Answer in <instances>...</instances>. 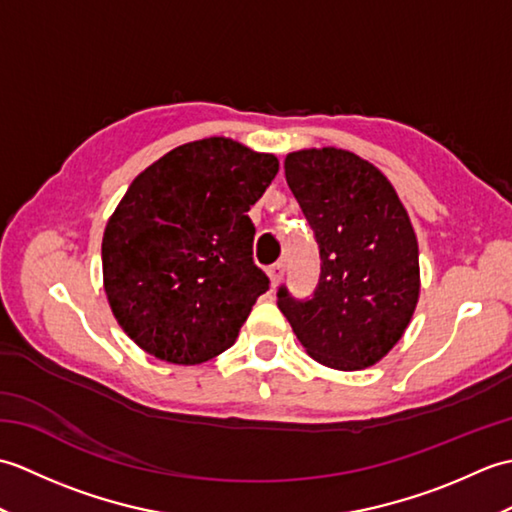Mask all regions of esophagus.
Returning a JSON list of instances; mask_svg holds the SVG:
<instances>
[{
    "label": "esophagus",
    "instance_id": "obj_1",
    "mask_svg": "<svg viewBox=\"0 0 512 512\" xmlns=\"http://www.w3.org/2000/svg\"><path fill=\"white\" fill-rule=\"evenodd\" d=\"M284 273H286V266L277 262L268 268V277H270V284H273V288H277L281 284V279H284Z\"/></svg>",
    "mask_w": 512,
    "mask_h": 512
}]
</instances>
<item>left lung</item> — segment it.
<instances>
[{
    "label": "left lung",
    "mask_w": 512,
    "mask_h": 512,
    "mask_svg": "<svg viewBox=\"0 0 512 512\" xmlns=\"http://www.w3.org/2000/svg\"><path fill=\"white\" fill-rule=\"evenodd\" d=\"M312 226L321 279L308 301L279 288V310L314 361L356 372L405 334L420 297L418 239L385 173L347 149H299L284 160Z\"/></svg>",
    "instance_id": "obj_1"
}]
</instances>
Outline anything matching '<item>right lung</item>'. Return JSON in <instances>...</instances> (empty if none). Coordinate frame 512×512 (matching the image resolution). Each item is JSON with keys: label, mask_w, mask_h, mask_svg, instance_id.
<instances>
[{"label": "right lung", "mask_w": 512, "mask_h": 512, "mask_svg": "<svg viewBox=\"0 0 512 512\" xmlns=\"http://www.w3.org/2000/svg\"><path fill=\"white\" fill-rule=\"evenodd\" d=\"M279 171L273 154L211 136L140 171L107 220L103 288L140 350L200 365L228 350L268 277L246 215Z\"/></svg>", "instance_id": "obj_1"}]
</instances>
